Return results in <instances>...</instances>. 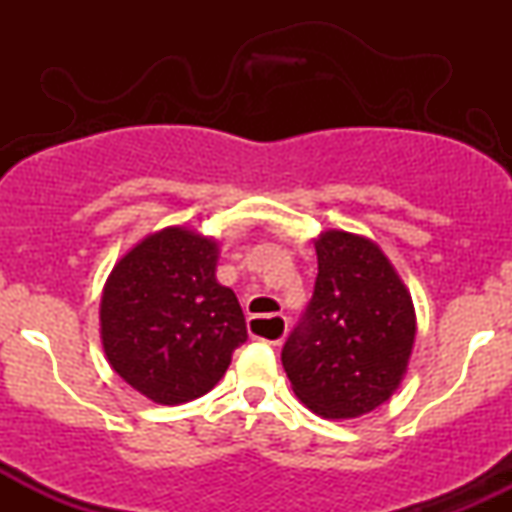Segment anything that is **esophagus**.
I'll return each instance as SVG.
<instances>
[{"mask_svg":"<svg viewBox=\"0 0 512 512\" xmlns=\"http://www.w3.org/2000/svg\"><path fill=\"white\" fill-rule=\"evenodd\" d=\"M252 320H272V322H276V325L279 327H284V332L279 334V337L276 339H264V342L267 344H272V346H279L281 342H284V334H286V317L284 315H267V317H252Z\"/></svg>","mask_w":512,"mask_h":512,"instance_id":"esophagus-1","label":"esophagus"}]
</instances>
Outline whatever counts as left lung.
<instances>
[{
  "mask_svg": "<svg viewBox=\"0 0 512 512\" xmlns=\"http://www.w3.org/2000/svg\"><path fill=\"white\" fill-rule=\"evenodd\" d=\"M317 279L281 363L293 392L322 419H356L387 402L407 373L414 303L373 240L325 231Z\"/></svg>",
  "mask_w": 512,
  "mask_h": 512,
  "instance_id": "left-lung-1",
  "label": "left lung"
}]
</instances>
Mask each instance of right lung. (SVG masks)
<instances>
[{
    "label": "right lung",
    "mask_w": 512,
    "mask_h": 512,
    "mask_svg": "<svg viewBox=\"0 0 512 512\" xmlns=\"http://www.w3.org/2000/svg\"><path fill=\"white\" fill-rule=\"evenodd\" d=\"M219 243L185 226L151 233L115 264L101 298L103 351L156 404L214 387L248 339L236 293L216 281Z\"/></svg>",
    "instance_id": "obj_1"
}]
</instances>
